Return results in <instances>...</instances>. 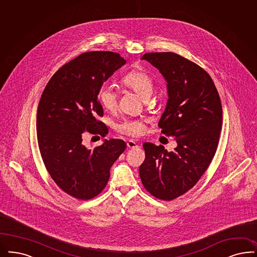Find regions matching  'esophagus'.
<instances>
[{
    "label": "esophagus",
    "instance_id": "1",
    "mask_svg": "<svg viewBox=\"0 0 257 257\" xmlns=\"http://www.w3.org/2000/svg\"><path fill=\"white\" fill-rule=\"evenodd\" d=\"M126 146H127L130 149H135V148L138 147L137 143L135 142V141H133V140H128V141L126 142Z\"/></svg>",
    "mask_w": 257,
    "mask_h": 257
}]
</instances>
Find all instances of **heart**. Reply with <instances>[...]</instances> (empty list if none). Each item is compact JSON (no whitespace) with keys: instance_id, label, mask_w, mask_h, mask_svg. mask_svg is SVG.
I'll list each match as a JSON object with an SVG mask.
<instances>
[{"instance_id":"heart-1","label":"heart","mask_w":257,"mask_h":257,"mask_svg":"<svg viewBox=\"0 0 257 257\" xmlns=\"http://www.w3.org/2000/svg\"><path fill=\"white\" fill-rule=\"evenodd\" d=\"M121 85L124 88L131 89L144 98L146 102L150 100L154 90V81L152 77L144 69H136L127 73L122 78ZM98 99L101 105L105 110L113 111L117 107V94L108 87L103 86L100 91ZM146 122L142 119H125L122 123L117 124V131L125 135L138 137L145 133Z\"/></svg>"}]
</instances>
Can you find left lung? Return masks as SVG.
<instances>
[{"label":"left lung","mask_w":257,"mask_h":257,"mask_svg":"<svg viewBox=\"0 0 257 257\" xmlns=\"http://www.w3.org/2000/svg\"><path fill=\"white\" fill-rule=\"evenodd\" d=\"M143 60L159 69L167 81L169 99L158 123L177 147L145 143L139 174L145 189L158 199L171 201L190 190L207 171L222 130V105L209 74L173 52L146 53Z\"/></svg>","instance_id":"obj_1"}]
</instances>
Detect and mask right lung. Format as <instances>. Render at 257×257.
<instances>
[{"mask_svg": "<svg viewBox=\"0 0 257 257\" xmlns=\"http://www.w3.org/2000/svg\"><path fill=\"white\" fill-rule=\"evenodd\" d=\"M124 64L111 51L83 53L51 77L40 99L36 130L42 159L58 187L77 199H91L105 189L111 166L126 148L121 139L105 140L92 150L83 144L86 133H108L98 121L104 114L98 95Z\"/></svg>", "mask_w": 257, "mask_h": 257, "instance_id": "add662e5", "label": "right lung"}]
</instances>
